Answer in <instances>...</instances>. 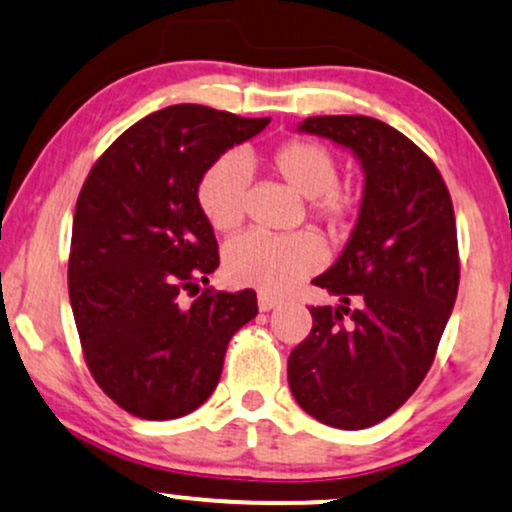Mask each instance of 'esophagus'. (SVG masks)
Segmentation results:
<instances>
[{
	"mask_svg": "<svg viewBox=\"0 0 512 512\" xmlns=\"http://www.w3.org/2000/svg\"><path fill=\"white\" fill-rule=\"evenodd\" d=\"M276 305H279V298H274V295H269V293H260V295H257V307H260L262 312L274 310Z\"/></svg>",
	"mask_w": 512,
	"mask_h": 512,
	"instance_id": "1",
	"label": "esophagus"
}]
</instances>
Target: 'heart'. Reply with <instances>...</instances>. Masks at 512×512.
I'll return each instance as SVG.
<instances>
[{"mask_svg":"<svg viewBox=\"0 0 512 512\" xmlns=\"http://www.w3.org/2000/svg\"><path fill=\"white\" fill-rule=\"evenodd\" d=\"M264 164L293 193L307 197V214L324 233L338 236L353 224L362 193L338 181V159L329 147L310 138L283 140L264 157ZM248 166L238 155H224L197 181V207L217 233L236 231L245 214ZM319 267L315 240L305 233L269 238L245 233L224 250V276L233 286L283 293Z\"/></svg>","mask_w":512,"mask_h":512,"instance_id":"1","label":"heart"}]
</instances>
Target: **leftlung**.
<instances>
[{
  "label": "left lung",
  "mask_w": 512,
  "mask_h": 512,
  "mask_svg": "<svg viewBox=\"0 0 512 512\" xmlns=\"http://www.w3.org/2000/svg\"><path fill=\"white\" fill-rule=\"evenodd\" d=\"M300 131L350 147L365 195L341 257L312 281L341 305L310 307L288 386L315 420L367 429L422 384L451 317L460 283L451 193L420 147L372 116H310Z\"/></svg>",
  "instance_id": "1"
}]
</instances>
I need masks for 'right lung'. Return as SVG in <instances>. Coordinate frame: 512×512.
<instances>
[{"label": "right lung", "instance_id": "1", "mask_svg": "<svg viewBox=\"0 0 512 512\" xmlns=\"http://www.w3.org/2000/svg\"><path fill=\"white\" fill-rule=\"evenodd\" d=\"M269 119L174 104L133 123L97 159L73 214L69 298L97 386L143 420H176L217 389L231 336L257 315L250 288L180 295L219 267L197 181Z\"/></svg>", "mask_w": 512, "mask_h": 512}]
</instances>
